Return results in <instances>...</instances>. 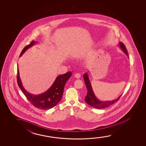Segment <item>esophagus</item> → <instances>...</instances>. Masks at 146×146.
<instances>
[{
	"label": "esophagus",
	"instance_id": "obj_1",
	"mask_svg": "<svg viewBox=\"0 0 146 146\" xmlns=\"http://www.w3.org/2000/svg\"><path fill=\"white\" fill-rule=\"evenodd\" d=\"M74 76L76 77V78H77V79H79L80 78V77H81V75L79 73H76V74H75L74 75Z\"/></svg>",
	"mask_w": 146,
	"mask_h": 146
}]
</instances>
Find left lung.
I'll return each mask as SVG.
<instances>
[{"label": "left lung", "instance_id": "left-lung-1", "mask_svg": "<svg viewBox=\"0 0 146 146\" xmlns=\"http://www.w3.org/2000/svg\"><path fill=\"white\" fill-rule=\"evenodd\" d=\"M119 45H120V47L122 49V50L124 51V53L128 57V52L126 49L125 45L122 42H120ZM83 78H84V82L86 84V87H87V91H88L87 96L85 98V101L87 104H89L92 107L97 108V109H104V108L107 107L108 106L114 104L117 101H118V100L120 99L121 96L122 95H121L118 98L115 100H112V101H100L96 98V96L94 94V92L92 89V86L90 83V80L89 79L88 74L87 73L84 74L83 75Z\"/></svg>", "mask_w": 146, "mask_h": 146}]
</instances>
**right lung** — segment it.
Listing matches in <instances>:
<instances>
[{"label":"right lung","mask_w":146,"mask_h":146,"mask_svg":"<svg viewBox=\"0 0 146 146\" xmlns=\"http://www.w3.org/2000/svg\"><path fill=\"white\" fill-rule=\"evenodd\" d=\"M37 42L32 41L30 44L27 45L23 49L20 56L26 51L28 48L36 44ZM72 75V72H68L65 74L60 75L56 78L53 84L50 88L44 93L34 95L28 93L24 89L22 85V82L19 77V73L17 68V81L18 86L21 89L25 96L28 101L36 108L42 110H48L56 106L60 101L63 94L64 86L67 80Z\"/></svg>","instance_id":"1"}]
</instances>
